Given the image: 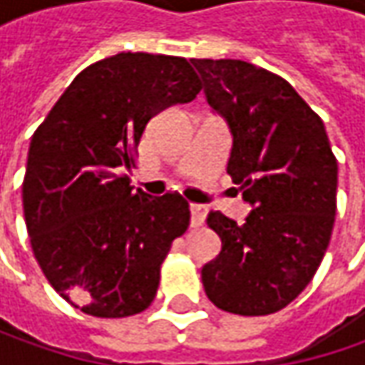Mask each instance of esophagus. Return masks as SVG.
Returning a JSON list of instances; mask_svg holds the SVG:
<instances>
[{
  "mask_svg": "<svg viewBox=\"0 0 365 365\" xmlns=\"http://www.w3.org/2000/svg\"><path fill=\"white\" fill-rule=\"evenodd\" d=\"M205 217H207V207L205 205H190V223H192V227H201L205 223Z\"/></svg>",
  "mask_w": 365,
  "mask_h": 365,
  "instance_id": "34e87169",
  "label": "esophagus"
}]
</instances>
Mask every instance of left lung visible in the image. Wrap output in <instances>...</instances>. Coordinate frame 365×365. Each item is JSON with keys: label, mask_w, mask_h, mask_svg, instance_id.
<instances>
[{"label": "left lung", "mask_w": 365, "mask_h": 365, "mask_svg": "<svg viewBox=\"0 0 365 365\" xmlns=\"http://www.w3.org/2000/svg\"><path fill=\"white\" fill-rule=\"evenodd\" d=\"M207 103L233 135L227 175L252 213L211 211L221 252L201 270L209 301L233 315H270L313 280L337 209V160L325 125L282 77L245 61L192 58Z\"/></svg>", "instance_id": "obj_1"}]
</instances>
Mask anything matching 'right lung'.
<instances>
[{"label":"right lung","mask_w":365,"mask_h":365,"mask_svg":"<svg viewBox=\"0 0 365 365\" xmlns=\"http://www.w3.org/2000/svg\"><path fill=\"white\" fill-rule=\"evenodd\" d=\"M199 91L187 58L120 52L81 71L32 135L26 227L50 287L75 309L121 319L154 301L189 203L178 192H133L123 170L135 166L148 121Z\"/></svg>","instance_id":"add662e5"}]
</instances>
